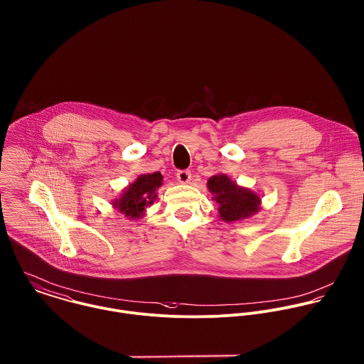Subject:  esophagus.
<instances>
[{
  "label": "esophagus",
  "instance_id": "1",
  "mask_svg": "<svg viewBox=\"0 0 364 364\" xmlns=\"http://www.w3.org/2000/svg\"><path fill=\"white\" fill-rule=\"evenodd\" d=\"M177 180H178L181 184L190 183V180H191V173H190V170H178V171H177Z\"/></svg>",
  "mask_w": 364,
  "mask_h": 364
}]
</instances>
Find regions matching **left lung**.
<instances>
[{
    "label": "left lung",
    "instance_id": "left-lung-1",
    "mask_svg": "<svg viewBox=\"0 0 364 364\" xmlns=\"http://www.w3.org/2000/svg\"><path fill=\"white\" fill-rule=\"evenodd\" d=\"M207 187L218 204L219 217L225 222L249 218L260 210L259 196L237 186L226 174L213 176Z\"/></svg>",
    "mask_w": 364,
    "mask_h": 364
}]
</instances>
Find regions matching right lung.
<instances>
[{
	"label": "right lung",
	"mask_w": 364,
	"mask_h": 364,
	"mask_svg": "<svg viewBox=\"0 0 364 364\" xmlns=\"http://www.w3.org/2000/svg\"><path fill=\"white\" fill-rule=\"evenodd\" d=\"M161 181L163 176L159 171L139 176L125 188L121 197L114 201V207L129 219L141 218L146 208L156 200V190L161 186Z\"/></svg>",
	"instance_id": "right-lung-1"
}]
</instances>
